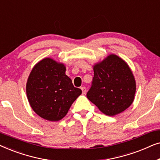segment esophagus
Returning a JSON list of instances; mask_svg holds the SVG:
<instances>
[{"instance_id":"esophagus-1","label":"esophagus","mask_w":160,"mask_h":160,"mask_svg":"<svg viewBox=\"0 0 160 160\" xmlns=\"http://www.w3.org/2000/svg\"><path fill=\"white\" fill-rule=\"evenodd\" d=\"M81 89H82V93L83 94H86V92H87V89H86V87H82V88H81Z\"/></svg>"}]
</instances>
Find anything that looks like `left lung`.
Returning <instances> with one entry per match:
<instances>
[{
  "label": "left lung",
  "instance_id": "8db88e82",
  "mask_svg": "<svg viewBox=\"0 0 160 160\" xmlns=\"http://www.w3.org/2000/svg\"><path fill=\"white\" fill-rule=\"evenodd\" d=\"M94 77L87 97L104 114L113 117L132 103L136 83L125 61L111 54L93 66Z\"/></svg>",
  "mask_w": 160,
  "mask_h": 160
}]
</instances>
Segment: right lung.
<instances>
[{"label": "right lung", "instance_id": "1", "mask_svg": "<svg viewBox=\"0 0 160 160\" xmlns=\"http://www.w3.org/2000/svg\"><path fill=\"white\" fill-rule=\"evenodd\" d=\"M63 63L46 58L32 68L26 84L28 102L34 112L48 121L62 119L82 94L65 74Z\"/></svg>", "mask_w": 160, "mask_h": 160}]
</instances>
